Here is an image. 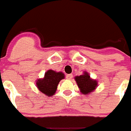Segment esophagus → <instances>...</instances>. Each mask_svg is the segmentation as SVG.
Instances as JSON below:
<instances>
[{
	"instance_id": "1",
	"label": "esophagus",
	"mask_w": 131,
	"mask_h": 131,
	"mask_svg": "<svg viewBox=\"0 0 131 131\" xmlns=\"http://www.w3.org/2000/svg\"><path fill=\"white\" fill-rule=\"evenodd\" d=\"M66 78L68 80H71L73 78V75L72 74H68L66 75Z\"/></svg>"
}]
</instances>
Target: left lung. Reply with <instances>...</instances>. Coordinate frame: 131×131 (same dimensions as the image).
<instances>
[{
	"label": "left lung",
	"mask_w": 131,
	"mask_h": 131,
	"mask_svg": "<svg viewBox=\"0 0 131 131\" xmlns=\"http://www.w3.org/2000/svg\"><path fill=\"white\" fill-rule=\"evenodd\" d=\"M76 83L79 88L81 92L83 94H89L93 92L98 85V82L91 78L89 73L84 71L83 75L75 77Z\"/></svg>",
	"instance_id": "obj_1"
}]
</instances>
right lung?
I'll use <instances>...</instances> for the list:
<instances>
[{
	"mask_svg": "<svg viewBox=\"0 0 131 131\" xmlns=\"http://www.w3.org/2000/svg\"><path fill=\"white\" fill-rule=\"evenodd\" d=\"M64 78V74L62 72H56L50 69L45 73L44 78L37 79L36 85L41 93L48 96H52L57 90L60 81Z\"/></svg>",
	"mask_w": 131,
	"mask_h": 131,
	"instance_id": "add662e5",
	"label": "right lung"
}]
</instances>
